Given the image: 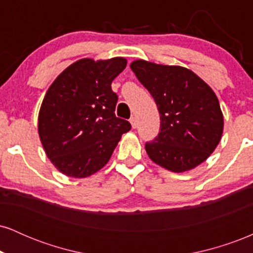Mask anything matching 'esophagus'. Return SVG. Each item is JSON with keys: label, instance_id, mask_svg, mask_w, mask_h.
Returning <instances> with one entry per match:
<instances>
[{"label": "esophagus", "instance_id": "obj_1", "mask_svg": "<svg viewBox=\"0 0 253 253\" xmlns=\"http://www.w3.org/2000/svg\"><path fill=\"white\" fill-rule=\"evenodd\" d=\"M130 125H132V128H136V125H138V120H136L135 117H132L129 120Z\"/></svg>", "mask_w": 253, "mask_h": 253}]
</instances>
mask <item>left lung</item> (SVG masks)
I'll use <instances>...</instances> for the list:
<instances>
[{"label":"left lung","mask_w":253,"mask_h":253,"mask_svg":"<svg viewBox=\"0 0 253 253\" xmlns=\"http://www.w3.org/2000/svg\"><path fill=\"white\" fill-rule=\"evenodd\" d=\"M161 115V132L145 145L153 163L184 172L210 157L221 140L223 115L215 92L187 68L138 59L130 63Z\"/></svg>","instance_id":"1"}]
</instances>
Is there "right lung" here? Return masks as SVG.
Listing matches in <instances>:
<instances>
[{
	"label": "right lung",
	"instance_id": "obj_1",
	"mask_svg": "<svg viewBox=\"0 0 253 253\" xmlns=\"http://www.w3.org/2000/svg\"><path fill=\"white\" fill-rule=\"evenodd\" d=\"M123 57L83 58L72 63L46 91L38 132L46 156L60 172L84 178L108 163L130 124L115 117L112 82L126 68Z\"/></svg>",
	"mask_w": 253,
	"mask_h": 253
}]
</instances>
